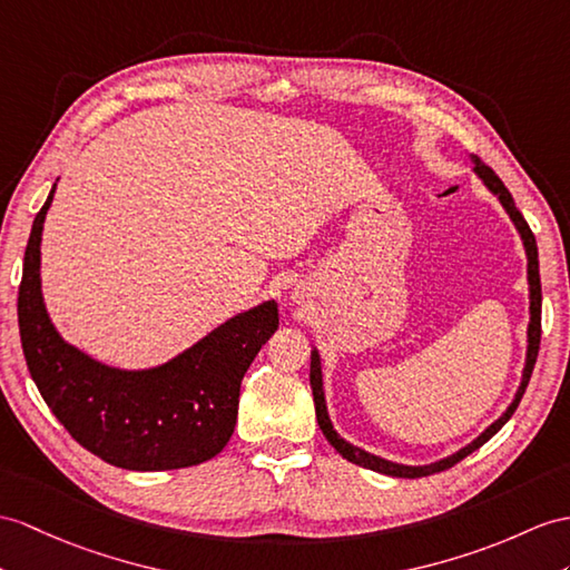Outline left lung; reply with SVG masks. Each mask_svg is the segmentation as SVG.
I'll return each mask as SVG.
<instances>
[{
	"label": "left lung",
	"instance_id": "8db88e82",
	"mask_svg": "<svg viewBox=\"0 0 570 570\" xmlns=\"http://www.w3.org/2000/svg\"><path fill=\"white\" fill-rule=\"evenodd\" d=\"M471 161H474V171L476 176L483 180V186L489 188L493 196L501 200V205L505 207V213L510 215L512 225H515V229L520 232L522 237V244H524V254H527V283H530V326H527V360H524V370H522V382L518 386V394L515 399H512V404L505 409V413L498 419L495 423H491L489 428L483 430V433L471 440L466 448L456 450L454 454L445 456V460L440 462H433V464H423V466H409V464H396V462H390L384 460V456H377V454H370L365 450H360L355 445H351L348 440H343L336 430H333V423L328 419V409H326V399H324V382H322V357H318L316 348L312 351V367H309V384H312V394H314V406H316V421H318V428H322V433L326 435V440L331 442V448H336V452L341 456H345V460L357 464V466H365V469H372V471H380V474H386V476H399V479H419V476H430V474H438V471H445L450 466H454L456 462H462L466 454H471L474 450H479L483 442H489L498 430H501L508 421L510 415L515 413L520 399L527 390V384H530V377H532V370H534V363H537V353H539V338H541V283H539V256H537V242H534V234L530 229V225H527L522 213L515 207V200H512L510 190L505 188V184L501 178L495 176V171L491 169V166H485L479 157H471Z\"/></svg>",
	"mask_w": 570,
	"mask_h": 570
}]
</instances>
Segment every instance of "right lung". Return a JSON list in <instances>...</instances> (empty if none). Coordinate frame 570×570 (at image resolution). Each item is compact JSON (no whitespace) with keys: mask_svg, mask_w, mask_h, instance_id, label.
I'll return each mask as SVG.
<instances>
[{"mask_svg":"<svg viewBox=\"0 0 570 570\" xmlns=\"http://www.w3.org/2000/svg\"><path fill=\"white\" fill-rule=\"evenodd\" d=\"M55 196L33 219L19 285V333L40 396L67 433L130 471L196 466L225 450L248 365L277 331L273 299L232 316L188 351L149 370L110 367L69 345L40 293V237Z\"/></svg>","mask_w":570,"mask_h":570,"instance_id":"add662e5","label":"right lung"}]
</instances>
